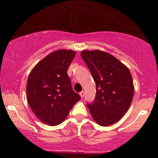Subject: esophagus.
Listing matches in <instances>:
<instances>
[{
	"mask_svg": "<svg viewBox=\"0 0 158 158\" xmlns=\"http://www.w3.org/2000/svg\"><path fill=\"white\" fill-rule=\"evenodd\" d=\"M85 91H81L80 93H79V95H80V97H81V98H83V97H85Z\"/></svg>",
	"mask_w": 158,
	"mask_h": 158,
	"instance_id": "obj_1",
	"label": "esophagus"
}]
</instances>
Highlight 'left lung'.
<instances>
[{"mask_svg":"<svg viewBox=\"0 0 158 158\" xmlns=\"http://www.w3.org/2000/svg\"><path fill=\"white\" fill-rule=\"evenodd\" d=\"M81 56L97 85L95 99L88 104L90 113L99 126L114 124L131 106L135 92L131 74L117 58L102 50H82Z\"/></svg>","mask_w":158,"mask_h":158,"instance_id":"8db88e82","label":"left lung"}]
</instances>
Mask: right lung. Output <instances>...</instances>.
Here are the masks:
<instances>
[{
    "label": "right lung",
    "mask_w": 158,
    "mask_h": 158,
    "mask_svg": "<svg viewBox=\"0 0 158 158\" xmlns=\"http://www.w3.org/2000/svg\"><path fill=\"white\" fill-rule=\"evenodd\" d=\"M76 52L58 50L32 68L27 83V99L36 117L44 124L57 126L81 99L72 89L67 71Z\"/></svg>",
    "instance_id": "obj_1"
}]
</instances>
